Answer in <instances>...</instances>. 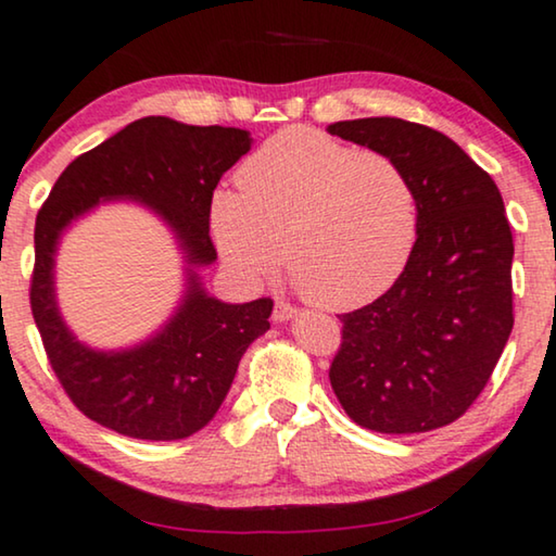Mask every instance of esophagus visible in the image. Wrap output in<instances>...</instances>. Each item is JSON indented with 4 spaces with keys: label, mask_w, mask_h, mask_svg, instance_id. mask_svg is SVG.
<instances>
[{
    "label": "esophagus",
    "mask_w": 556,
    "mask_h": 556,
    "mask_svg": "<svg viewBox=\"0 0 556 556\" xmlns=\"http://www.w3.org/2000/svg\"><path fill=\"white\" fill-rule=\"evenodd\" d=\"M296 315V309L292 307V304H287V302H277L275 304V323H287V319H292Z\"/></svg>",
    "instance_id": "obj_1"
}]
</instances>
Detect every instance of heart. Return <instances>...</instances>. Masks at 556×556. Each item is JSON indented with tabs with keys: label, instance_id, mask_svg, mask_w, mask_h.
<instances>
[{
	"label": "heart",
	"instance_id": "obj_1",
	"mask_svg": "<svg viewBox=\"0 0 556 556\" xmlns=\"http://www.w3.org/2000/svg\"><path fill=\"white\" fill-rule=\"evenodd\" d=\"M239 191L211 201V231L247 281L281 262L325 309H357L401 277L418 233L416 191L393 159L312 128H287L237 170Z\"/></svg>",
	"mask_w": 556,
	"mask_h": 556
}]
</instances>
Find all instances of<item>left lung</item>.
I'll return each instance as SVG.
<instances>
[{
  "instance_id": "obj_1",
  "label": "left lung",
  "mask_w": 556,
  "mask_h": 556,
  "mask_svg": "<svg viewBox=\"0 0 556 556\" xmlns=\"http://www.w3.org/2000/svg\"><path fill=\"white\" fill-rule=\"evenodd\" d=\"M327 130L393 159L418 201L401 277L372 304L340 315L334 395L357 426L378 433L448 426L479 397L514 327V239L502 193L428 125L357 118Z\"/></svg>"
}]
</instances>
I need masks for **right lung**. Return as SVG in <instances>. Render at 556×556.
<instances>
[{"label": "right lung", "mask_w": 556, "mask_h": 556, "mask_svg": "<svg viewBox=\"0 0 556 556\" xmlns=\"http://www.w3.org/2000/svg\"><path fill=\"white\" fill-rule=\"evenodd\" d=\"M249 148V130L148 115L77 155L42 203L29 304L54 375L96 424L140 441L193 435L222 408L247 348L269 330L275 302H222L199 277L216 262L208 237L214 189ZM111 200L140 202L169 226L187 279L175 315L151 339L98 351L77 341L61 319L53 256L70 225Z\"/></svg>", "instance_id": "obj_1"}]
</instances>
